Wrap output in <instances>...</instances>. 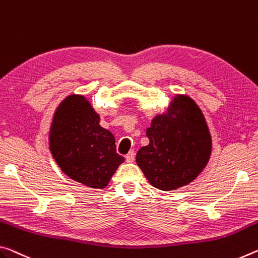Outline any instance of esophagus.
Instances as JSON below:
<instances>
[{
    "instance_id": "34e87169",
    "label": "esophagus",
    "mask_w": 258,
    "mask_h": 258,
    "mask_svg": "<svg viewBox=\"0 0 258 258\" xmlns=\"http://www.w3.org/2000/svg\"><path fill=\"white\" fill-rule=\"evenodd\" d=\"M125 158L127 163H132L134 161V158H136V153H134V150H130V153L126 155Z\"/></svg>"
}]
</instances>
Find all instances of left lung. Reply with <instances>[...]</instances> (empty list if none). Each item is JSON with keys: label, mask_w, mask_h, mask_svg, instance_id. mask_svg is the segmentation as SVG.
Returning a JSON list of instances; mask_svg holds the SVG:
<instances>
[{"label": "left lung", "mask_w": 258, "mask_h": 258, "mask_svg": "<svg viewBox=\"0 0 258 258\" xmlns=\"http://www.w3.org/2000/svg\"><path fill=\"white\" fill-rule=\"evenodd\" d=\"M149 145L137 154V164L150 185L173 190L191 182L206 167L211 136L198 104L178 95L167 113L158 114L146 131Z\"/></svg>", "instance_id": "1"}]
</instances>
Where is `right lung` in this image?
<instances>
[{
    "label": "right lung",
    "mask_w": 258,
    "mask_h": 258,
    "mask_svg": "<svg viewBox=\"0 0 258 258\" xmlns=\"http://www.w3.org/2000/svg\"><path fill=\"white\" fill-rule=\"evenodd\" d=\"M99 122L86 97L70 95L57 108L49 134V148L60 170L92 188L107 186L124 162L112 133Z\"/></svg>",
    "instance_id": "add662e5"
}]
</instances>
